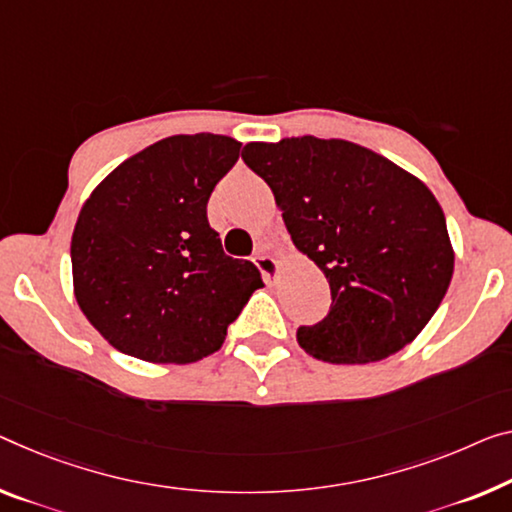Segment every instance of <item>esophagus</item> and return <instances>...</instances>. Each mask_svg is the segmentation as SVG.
I'll use <instances>...</instances> for the list:
<instances>
[{
  "label": "esophagus",
  "mask_w": 512,
  "mask_h": 512,
  "mask_svg": "<svg viewBox=\"0 0 512 512\" xmlns=\"http://www.w3.org/2000/svg\"><path fill=\"white\" fill-rule=\"evenodd\" d=\"M254 263H256L258 270H261L265 281H272L279 274V270H281V265H279L277 258H272V256H267V254H258L254 258Z\"/></svg>",
  "instance_id": "esophagus-1"
}]
</instances>
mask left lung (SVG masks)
Segmentation results:
<instances>
[{"mask_svg": "<svg viewBox=\"0 0 512 512\" xmlns=\"http://www.w3.org/2000/svg\"><path fill=\"white\" fill-rule=\"evenodd\" d=\"M242 160L274 194L293 245L325 274V320L297 329L306 355L371 364L412 343L453 277L444 210L426 183L345 139L249 141Z\"/></svg>", "mask_w": 512, "mask_h": 512, "instance_id": "obj_1", "label": "left lung"}]
</instances>
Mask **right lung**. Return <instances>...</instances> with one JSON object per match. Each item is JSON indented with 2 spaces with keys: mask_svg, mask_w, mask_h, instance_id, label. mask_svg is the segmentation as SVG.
I'll return each mask as SVG.
<instances>
[{
  "mask_svg": "<svg viewBox=\"0 0 512 512\" xmlns=\"http://www.w3.org/2000/svg\"><path fill=\"white\" fill-rule=\"evenodd\" d=\"M224 135H174L121 162L77 217L75 300L123 355L192 364L222 348L226 327L263 286L251 261L224 254L208 199L240 157Z\"/></svg>",
  "mask_w": 512,
  "mask_h": 512,
  "instance_id": "1",
  "label": "right lung"
}]
</instances>
